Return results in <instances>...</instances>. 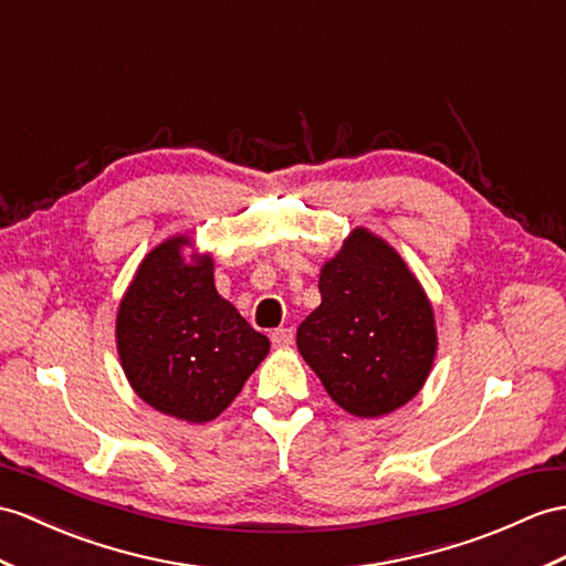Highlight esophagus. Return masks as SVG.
Here are the masks:
<instances>
[{"instance_id": "esophagus-1", "label": "esophagus", "mask_w": 566, "mask_h": 566, "mask_svg": "<svg viewBox=\"0 0 566 566\" xmlns=\"http://www.w3.org/2000/svg\"><path fill=\"white\" fill-rule=\"evenodd\" d=\"M293 328H275V331H271V343L275 348H285V346H291L293 343Z\"/></svg>"}]
</instances>
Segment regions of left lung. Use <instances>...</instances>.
I'll return each instance as SVG.
<instances>
[{
  "label": "left lung",
  "instance_id": "left-lung-1",
  "mask_svg": "<svg viewBox=\"0 0 566 566\" xmlns=\"http://www.w3.org/2000/svg\"><path fill=\"white\" fill-rule=\"evenodd\" d=\"M322 305L297 328V350L326 394L357 418L416 396L437 353L434 312L394 247L355 228L319 275Z\"/></svg>",
  "mask_w": 566,
  "mask_h": 566
}]
</instances>
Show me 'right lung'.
Segmentation results:
<instances>
[{"mask_svg": "<svg viewBox=\"0 0 566 566\" xmlns=\"http://www.w3.org/2000/svg\"><path fill=\"white\" fill-rule=\"evenodd\" d=\"M189 238L150 250L117 312V353L132 389L187 422L218 418L269 353V338L218 295L213 259L182 256Z\"/></svg>", "mask_w": 566, "mask_h": 566, "instance_id": "obj_1", "label": "right lung"}]
</instances>
